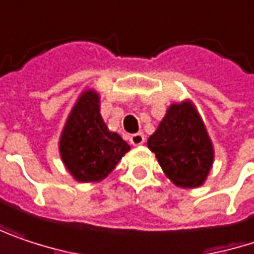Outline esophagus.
I'll return each mask as SVG.
<instances>
[{
    "label": "esophagus",
    "mask_w": 254,
    "mask_h": 254,
    "mask_svg": "<svg viewBox=\"0 0 254 254\" xmlns=\"http://www.w3.org/2000/svg\"><path fill=\"white\" fill-rule=\"evenodd\" d=\"M129 141H130V144H132V145L138 147V145H142V144L145 142V138H144V135H142V133H133V135H130Z\"/></svg>",
    "instance_id": "obj_1"
}]
</instances>
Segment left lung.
<instances>
[{
  "instance_id": "8db88e82",
  "label": "left lung",
  "mask_w": 254,
  "mask_h": 254,
  "mask_svg": "<svg viewBox=\"0 0 254 254\" xmlns=\"http://www.w3.org/2000/svg\"><path fill=\"white\" fill-rule=\"evenodd\" d=\"M164 174L180 188H199L214 163V147L192 102L172 104L147 142Z\"/></svg>"
}]
</instances>
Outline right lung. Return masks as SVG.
<instances>
[{
    "label": "right lung",
    "mask_w": 254,
    "mask_h": 254,
    "mask_svg": "<svg viewBox=\"0 0 254 254\" xmlns=\"http://www.w3.org/2000/svg\"><path fill=\"white\" fill-rule=\"evenodd\" d=\"M130 150L110 132L100 115V97L87 90L74 104L59 139V154L71 176L82 183L100 182Z\"/></svg>",
    "instance_id": "1"
}]
</instances>
